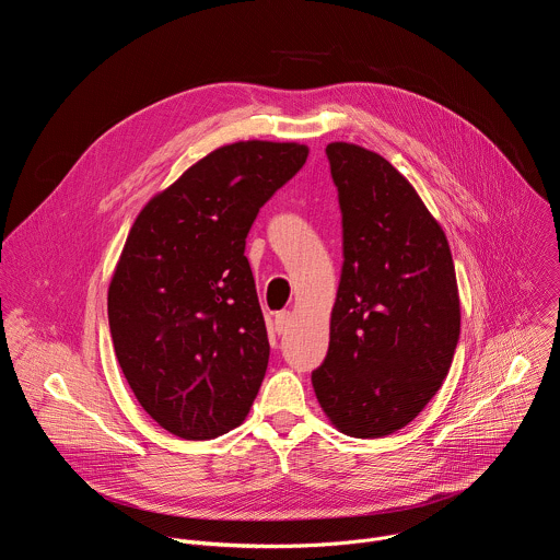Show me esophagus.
Listing matches in <instances>:
<instances>
[{"instance_id":"34e87169","label":"esophagus","mask_w":560,"mask_h":560,"mask_svg":"<svg viewBox=\"0 0 560 560\" xmlns=\"http://www.w3.org/2000/svg\"><path fill=\"white\" fill-rule=\"evenodd\" d=\"M288 324H290V312H288V310L277 312V314H275V328H277V332H279V335H281V332H285Z\"/></svg>"}]
</instances>
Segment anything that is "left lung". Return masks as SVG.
<instances>
[{
  "label": "left lung",
  "instance_id": "obj_1",
  "mask_svg": "<svg viewBox=\"0 0 560 560\" xmlns=\"http://www.w3.org/2000/svg\"><path fill=\"white\" fill-rule=\"evenodd\" d=\"M326 154L343 268L312 387L339 432L378 439L415 421L450 372L460 335L456 272L441 223L387 159L346 141Z\"/></svg>",
  "mask_w": 560,
  "mask_h": 560
}]
</instances>
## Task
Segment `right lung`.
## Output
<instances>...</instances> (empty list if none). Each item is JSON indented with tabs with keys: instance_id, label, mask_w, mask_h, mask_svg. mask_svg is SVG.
Returning <instances> with one entry per match:
<instances>
[{
	"instance_id": "obj_1",
	"label": "right lung",
	"mask_w": 560,
	"mask_h": 560,
	"mask_svg": "<svg viewBox=\"0 0 560 560\" xmlns=\"http://www.w3.org/2000/svg\"><path fill=\"white\" fill-rule=\"evenodd\" d=\"M294 141H234L137 214L108 285V324L139 406L175 436L242 425L270 343L244 255L259 208L307 159Z\"/></svg>"
}]
</instances>
